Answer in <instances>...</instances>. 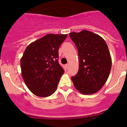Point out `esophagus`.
<instances>
[{
    "instance_id": "obj_1",
    "label": "esophagus",
    "mask_w": 127,
    "mask_h": 127,
    "mask_svg": "<svg viewBox=\"0 0 127 127\" xmlns=\"http://www.w3.org/2000/svg\"><path fill=\"white\" fill-rule=\"evenodd\" d=\"M65 66V68H66V69H68V64H66Z\"/></svg>"
}]
</instances>
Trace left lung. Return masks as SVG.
I'll list each match as a JSON object with an SVG mask.
<instances>
[{
    "instance_id": "1",
    "label": "left lung",
    "mask_w": 127,
    "mask_h": 127,
    "mask_svg": "<svg viewBox=\"0 0 127 127\" xmlns=\"http://www.w3.org/2000/svg\"><path fill=\"white\" fill-rule=\"evenodd\" d=\"M78 51L79 70L72 81L82 94L97 93L110 74L112 59L105 40L98 34L84 30L69 34Z\"/></svg>"
}]
</instances>
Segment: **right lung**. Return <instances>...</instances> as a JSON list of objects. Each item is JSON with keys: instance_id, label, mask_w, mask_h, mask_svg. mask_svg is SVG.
<instances>
[{"instance_id": "right-lung-1", "label": "right lung", "mask_w": 127, "mask_h": 127, "mask_svg": "<svg viewBox=\"0 0 127 127\" xmlns=\"http://www.w3.org/2000/svg\"><path fill=\"white\" fill-rule=\"evenodd\" d=\"M67 34H48L27 46L20 61L21 75L34 95L46 97L57 88L64 73L58 62L59 46Z\"/></svg>"}]
</instances>
